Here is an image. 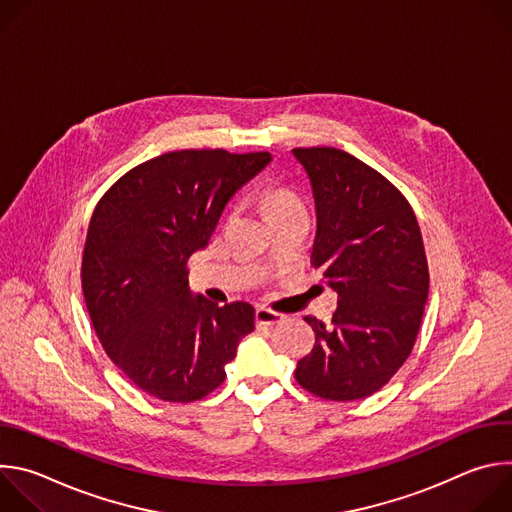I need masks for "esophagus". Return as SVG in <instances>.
<instances>
[{
  "label": "esophagus",
  "instance_id": "1",
  "mask_svg": "<svg viewBox=\"0 0 512 512\" xmlns=\"http://www.w3.org/2000/svg\"><path fill=\"white\" fill-rule=\"evenodd\" d=\"M283 314L271 310V308H265V306H259L255 310V320H257V326H275L277 322H281Z\"/></svg>",
  "mask_w": 512,
  "mask_h": 512
}]
</instances>
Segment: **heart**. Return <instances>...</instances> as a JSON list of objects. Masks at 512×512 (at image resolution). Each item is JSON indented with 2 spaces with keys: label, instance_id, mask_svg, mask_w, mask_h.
I'll return each instance as SVG.
<instances>
[{
  "label": "heart",
  "instance_id": "obj_1",
  "mask_svg": "<svg viewBox=\"0 0 512 512\" xmlns=\"http://www.w3.org/2000/svg\"><path fill=\"white\" fill-rule=\"evenodd\" d=\"M265 204L269 208L271 218L304 210V204H302L300 196L289 188H271V190H267L265 192Z\"/></svg>",
  "mask_w": 512,
  "mask_h": 512
}]
</instances>
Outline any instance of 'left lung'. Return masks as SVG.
Instances as JSON below:
<instances>
[{"label":"left lung","instance_id":"8db88e82","mask_svg":"<svg viewBox=\"0 0 512 512\" xmlns=\"http://www.w3.org/2000/svg\"><path fill=\"white\" fill-rule=\"evenodd\" d=\"M318 214L312 265L338 294L330 324L298 360L296 381L328 401L377 393L413 350L429 291L421 231L407 198L336 148H296Z\"/></svg>","mask_w":512,"mask_h":512}]
</instances>
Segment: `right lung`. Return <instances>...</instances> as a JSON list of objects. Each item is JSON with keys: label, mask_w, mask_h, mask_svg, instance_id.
<instances>
[{"label": "right lung", "mask_w": 512, "mask_h": 512, "mask_svg": "<svg viewBox=\"0 0 512 512\" xmlns=\"http://www.w3.org/2000/svg\"><path fill=\"white\" fill-rule=\"evenodd\" d=\"M269 162V152L162 154L121 176L95 206L81 269L87 310L109 358L156 399L190 403L221 387L255 328L251 304L221 308L192 296L186 263Z\"/></svg>", "instance_id": "obj_1"}]
</instances>
